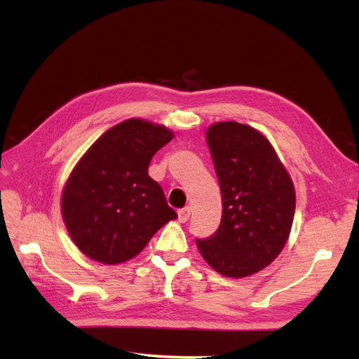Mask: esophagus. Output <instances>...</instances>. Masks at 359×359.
<instances>
[{
  "label": "esophagus",
  "instance_id": "34e87169",
  "mask_svg": "<svg viewBox=\"0 0 359 359\" xmlns=\"http://www.w3.org/2000/svg\"><path fill=\"white\" fill-rule=\"evenodd\" d=\"M177 215H179V220H180V222L184 224V222H187V220L189 219V216H191V208H189V207L182 208V210H179Z\"/></svg>",
  "mask_w": 359,
  "mask_h": 359
}]
</instances>
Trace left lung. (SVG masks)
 Returning a JSON list of instances; mask_svg holds the SVG:
<instances>
[{
  "mask_svg": "<svg viewBox=\"0 0 359 359\" xmlns=\"http://www.w3.org/2000/svg\"><path fill=\"white\" fill-rule=\"evenodd\" d=\"M222 194V220L208 239H196L202 257L226 278H247L279 256L292 230V177L264 134L238 121L207 129Z\"/></svg>",
  "mask_w": 359,
  "mask_h": 359,
  "instance_id": "8db88e82",
  "label": "left lung"
}]
</instances>
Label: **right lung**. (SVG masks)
Instances as JSON below:
<instances>
[{
    "label": "right lung",
    "mask_w": 359,
    "mask_h": 359,
    "mask_svg": "<svg viewBox=\"0 0 359 359\" xmlns=\"http://www.w3.org/2000/svg\"><path fill=\"white\" fill-rule=\"evenodd\" d=\"M172 131L129 118L102 134L75 165L62 194V215L83 255L106 265L126 262L177 217L148 175L152 156Z\"/></svg>",
    "instance_id": "1"
}]
</instances>
